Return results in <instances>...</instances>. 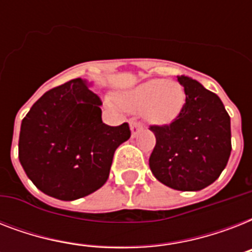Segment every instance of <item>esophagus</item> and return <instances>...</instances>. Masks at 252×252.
<instances>
[{"label": "esophagus", "instance_id": "1", "mask_svg": "<svg viewBox=\"0 0 252 252\" xmlns=\"http://www.w3.org/2000/svg\"><path fill=\"white\" fill-rule=\"evenodd\" d=\"M142 126L140 123L137 122H132L130 123V134H132V137H136L140 132H141Z\"/></svg>", "mask_w": 252, "mask_h": 252}]
</instances>
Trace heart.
I'll use <instances>...</instances> for the list:
<instances>
[{
  "label": "heart",
  "instance_id": "b5f03b06",
  "mask_svg": "<svg viewBox=\"0 0 252 252\" xmlns=\"http://www.w3.org/2000/svg\"><path fill=\"white\" fill-rule=\"evenodd\" d=\"M123 108L141 112L150 124L167 126L175 122L186 104V91L176 81L154 78L116 94Z\"/></svg>",
  "mask_w": 252,
  "mask_h": 252
}]
</instances>
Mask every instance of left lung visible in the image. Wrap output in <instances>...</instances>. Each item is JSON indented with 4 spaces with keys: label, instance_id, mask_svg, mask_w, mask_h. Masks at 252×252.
<instances>
[{
    "label": "left lung",
    "instance_id": "8db88e82",
    "mask_svg": "<svg viewBox=\"0 0 252 252\" xmlns=\"http://www.w3.org/2000/svg\"><path fill=\"white\" fill-rule=\"evenodd\" d=\"M186 91L182 114L170 126H150L156 146L150 170L178 191H200L226 167L231 152L230 116L221 99L197 81L178 76Z\"/></svg>",
    "mask_w": 252,
    "mask_h": 252
}]
</instances>
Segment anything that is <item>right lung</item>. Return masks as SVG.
I'll return each mask as SVG.
<instances>
[{
	"label": "right lung",
	"mask_w": 252,
	"mask_h": 252,
	"mask_svg": "<svg viewBox=\"0 0 252 252\" xmlns=\"http://www.w3.org/2000/svg\"><path fill=\"white\" fill-rule=\"evenodd\" d=\"M76 78L47 91L22 120L19 162L45 195L73 201L106 183L115 150L130 137L128 123L102 122V102Z\"/></svg>",
	"instance_id": "obj_1"
}]
</instances>
